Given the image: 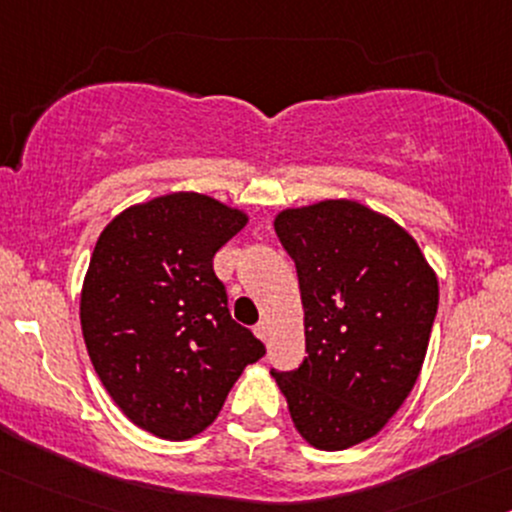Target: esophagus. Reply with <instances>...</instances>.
Wrapping results in <instances>:
<instances>
[{
	"label": "esophagus",
	"instance_id": "obj_1",
	"mask_svg": "<svg viewBox=\"0 0 512 512\" xmlns=\"http://www.w3.org/2000/svg\"><path fill=\"white\" fill-rule=\"evenodd\" d=\"M255 335L260 338L262 342L269 340V323H265V320H260V323L255 325Z\"/></svg>",
	"mask_w": 512,
	"mask_h": 512
}]
</instances>
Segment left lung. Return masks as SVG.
Wrapping results in <instances>:
<instances>
[{"label": "left lung", "mask_w": 512, "mask_h": 512, "mask_svg": "<svg viewBox=\"0 0 512 512\" xmlns=\"http://www.w3.org/2000/svg\"><path fill=\"white\" fill-rule=\"evenodd\" d=\"M274 230L299 274L306 357L272 376L303 440L325 452L355 447L415 386L437 277L406 230L357 201L286 209Z\"/></svg>", "instance_id": "left-lung-1"}]
</instances>
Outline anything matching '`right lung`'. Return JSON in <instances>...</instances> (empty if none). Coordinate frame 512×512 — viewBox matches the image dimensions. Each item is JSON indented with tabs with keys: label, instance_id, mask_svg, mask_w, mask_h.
<instances>
[{
	"label": "right lung",
	"instance_id": "add662e5",
	"mask_svg": "<svg viewBox=\"0 0 512 512\" xmlns=\"http://www.w3.org/2000/svg\"><path fill=\"white\" fill-rule=\"evenodd\" d=\"M247 216L177 192L131 206L101 230L82 286V335L116 406L162 440L216 420L265 345L230 318L213 255Z\"/></svg>",
	"mask_w": 512,
	"mask_h": 512
}]
</instances>
